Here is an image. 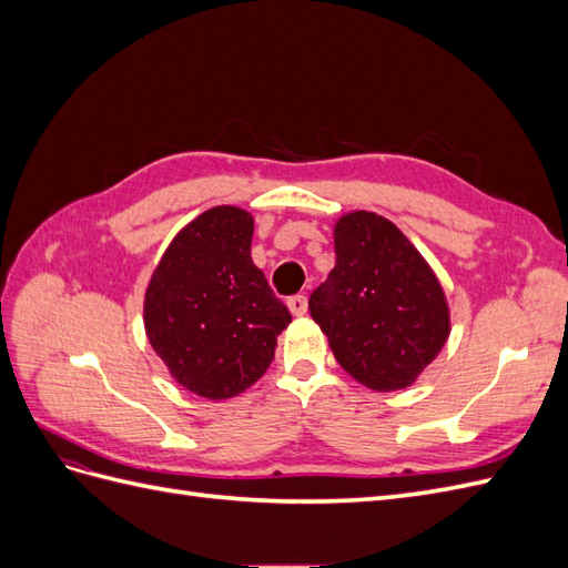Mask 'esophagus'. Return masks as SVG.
I'll list each match as a JSON object with an SVG mask.
<instances>
[{
  "label": "esophagus",
  "instance_id": "obj_1",
  "mask_svg": "<svg viewBox=\"0 0 568 568\" xmlns=\"http://www.w3.org/2000/svg\"><path fill=\"white\" fill-rule=\"evenodd\" d=\"M286 305H288V311L294 313L296 317H301V315H305V313H307V298H305L303 294L291 296V298L286 301Z\"/></svg>",
  "mask_w": 568,
  "mask_h": 568
}]
</instances>
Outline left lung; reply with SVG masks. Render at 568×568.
<instances>
[{"label":"left lung","mask_w":568,"mask_h":568,"mask_svg":"<svg viewBox=\"0 0 568 568\" xmlns=\"http://www.w3.org/2000/svg\"><path fill=\"white\" fill-rule=\"evenodd\" d=\"M334 251L307 305L336 363L374 390L409 386L450 334L436 274L393 222L367 211L336 222Z\"/></svg>","instance_id":"obj_1"}]
</instances>
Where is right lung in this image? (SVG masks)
<instances>
[{
	"instance_id": "right-lung-1",
	"label": "right lung",
	"mask_w": 568,
	"mask_h": 568,
	"mask_svg": "<svg viewBox=\"0 0 568 568\" xmlns=\"http://www.w3.org/2000/svg\"><path fill=\"white\" fill-rule=\"evenodd\" d=\"M253 217L234 205L201 213L153 272L144 326L170 374L196 395L225 400L255 384L291 322L251 261Z\"/></svg>"
}]
</instances>
